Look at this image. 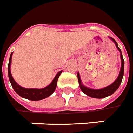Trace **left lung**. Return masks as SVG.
I'll list each match as a JSON object with an SVG mask.
<instances>
[{"label": "left lung", "mask_w": 133, "mask_h": 133, "mask_svg": "<svg viewBox=\"0 0 133 133\" xmlns=\"http://www.w3.org/2000/svg\"><path fill=\"white\" fill-rule=\"evenodd\" d=\"M111 39L112 41L114 42L115 43V45L117 47V50L120 51V59H121V68H120V73H119V75L117 78L115 80V81L108 86L105 87V88H101V89H91V88H87L85 85H83L82 83H81V78H80V74L79 72H78V82H79V85H80V88H81L82 92H84L85 94H86L87 95H88L91 98H104L108 97L109 95H111L112 94H113L116 90H117V88L120 86V83L122 82V80H123V74H124V60H123V55H122V52H121V50L118 48L117 46V43L116 41H115L113 38H110Z\"/></svg>", "instance_id": "obj_1"}]
</instances>
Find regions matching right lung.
I'll return each mask as SVG.
<instances>
[{
    "label": "right lung",
    "mask_w": 133,
    "mask_h": 133,
    "mask_svg": "<svg viewBox=\"0 0 133 133\" xmlns=\"http://www.w3.org/2000/svg\"><path fill=\"white\" fill-rule=\"evenodd\" d=\"M13 52L10 54V58H9V63L8 66V78L10 80L11 85L15 90V92L19 95L21 97L28 100H41L43 99L49 97L50 95L52 94V92L55 91L56 86H57V82L59 76L62 73V70L58 72L54 79L52 80L51 83L48 85V86L41 89H37V88H25L23 87L20 86L18 84L16 83L15 80L13 79V76L10 72V64H11V59H12Z\"/></svg>",
    "instance_id": "obj_1"
}]
</instances>
